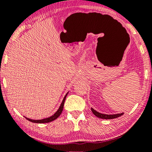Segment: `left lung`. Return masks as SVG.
Segmentation results:
<instances>
[{"label": "left lung", "mask_w": 152, "mask_h": 152, "mask_svg": "<svg viewBox=\"0 0 152 152\" xmlns=\"http://www.w3.org/2000/svg\"><path fill=\"white\" fill-rule=\"evenodd\" d=\"M91 110L93 114L95 115V116L101 118V119H115V118L119 117L124 114V113H118V114H114V115H107V114H102V113H101L99 112H97L96 110H95L93 108H91Z\"/></svg>", "instance_id": "8db88e82"}]
</instances>
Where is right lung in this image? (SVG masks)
Here are the masks:
<instances>
[{
    "label": "right lung",
    "instance_id": "1",
    "mask_svg": "<svg viewBox=\"0 0 152 152\" xmlns=\"http://www.w3.org/2000/svg\"><path fill=\"white\" fill-rule=\"evenodd\" d=\"M68 93H66V94L65 95V96H64L63 101H62V102H61V103L60 104V107H59L58 110L54 113V114L52 115V116H51L50 117H48V118H45V119H39V120L31 119H29V118H27V117H25V118H26V119L28 121H29L32 122V123H50V122L53 121H54L55 119H57V118L61 115V112H62L64 105V102H65L66 98L67 96V95H68Z\"/></svg>",
    "mask_w": 152,
    "mask_h": 152
}]
</instances>
